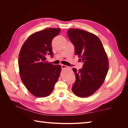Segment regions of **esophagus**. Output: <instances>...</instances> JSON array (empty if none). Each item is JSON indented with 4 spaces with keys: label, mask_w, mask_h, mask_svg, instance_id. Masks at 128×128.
<instances>
[{
    "label": "esophagus",
    "mask_w": 128,
    "mask_h": 128,
    "mask_svg": "<svg viewBox=\"0 0 128 128\" xmlns=\"http://www.w3.org/2000/svg\"><path fill=\"white\" fill-rule=\"evenodd\" d=\"M62 69H66V68H68V66H66V65H62Z\"/></svg>",
    "instance_id": "1"
}]
</instances>
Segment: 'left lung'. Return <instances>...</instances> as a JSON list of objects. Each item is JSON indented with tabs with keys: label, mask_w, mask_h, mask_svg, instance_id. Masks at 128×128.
Segmentation results:
<instances>
[{
	"label": "left lung",
	"mask_w": 128,
	"mask_h": 128,
	"mask_svg": "<svg viewBox=\"0 0 128 128\" xmlns=\"http://www.w3.org/2000/svg\"><path fill=\"white\" fill-rule=\"evenodd\" d=\"M70 41L75 47V54L84 62L81 69L73 68L76 81L72 90L76 96H91L104 82L109 62L102 43L96 35L82 30H68Z\"/></svg>",
	"instance_id": "obj_1"
}]
</instances>
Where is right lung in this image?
<instances>
[{"mask_svg": "<svg viewBox=\"0 0 128 128\" xmlns=\"http://www.w3.org/2000/svg\"><path fill=\"white\" fill-rule=\"evenodd\" d=\"M60 32V28H50L34 33L24 42L19 53L21 81L37 97L49 96L60 76L61 66L46 62V56H53L52 41Z\"/></svg>", "mask_w": 128, "mask_h": 128, "instance_id": "add662e5", "label": "right lung"}]
</instances>
